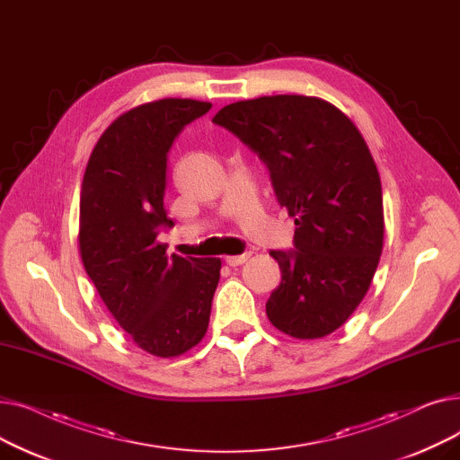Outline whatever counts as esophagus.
Returning <instances> with one entry per match:
<instances>
[{
	"instance_id": "esophagus-1",
	"label": "esophagus",
	"mask_w": 460,
	"mask_h": 460,
	"mask_svg": "<svg viewBox=\"0 0 460 460\" xmlns=\"http://www.w3.org/2000/svg\"><path fill=\"white\" fill-rule=\"evenodd\" d=\"M252 253H243V255H227L226 257V262L229 264V267H238V264H243L250 259Z\"/></svg>"
}]
</instances>
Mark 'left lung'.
I'll use <instances>...</instances> for the list:
<instances>
[{
    "label": "left lung",
    "mask_w": 460,
    "mask_h": 460,
    "mask_svg": "<svg viewBox=\"0 0 460 460\" xmlns=\"http://www.w3.org/2000/svg\"><path fill=\"white\" fill-rule=\"evenodd\" d=\"M269 165L295 217V252H270L281 283L269 321L296 340L335 332L364 300L384 246L376 164L364 136L333 104L304 94L233 102L212 119Z\"/></svg>",
    "instance_id": "8db88e82"
}]
</instances>
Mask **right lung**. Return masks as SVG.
<instances>
[{
  "label": "right lung",
  "instance_id": "add662e5",
  "mask_svg": "<svg viewBox=\"0 0 460 460\" xmlns=\"http://www.w3.org/2000/svg\"><path fill=\"white\" fill-rule=\"evenodd\" d=\"M210 102L160 99L119 115L96 141L80 193L78 244L87 276L132 341L175 358L207 333L220 259L167 255L158 227L167 153L177 134Z\"/></svg>",
  "mask_w": 460,
  "mask_h": 460
}]
</instances>
